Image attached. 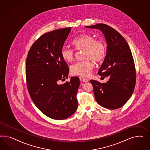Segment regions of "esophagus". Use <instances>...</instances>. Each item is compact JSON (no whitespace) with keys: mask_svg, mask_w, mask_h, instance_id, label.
I'll use <instances>...</instances> for the list:
<instances>
[{"mask_svg":"<svg viewBox=\"0 0 150 150\" xmlns=\"http://www.w3.org/2000/svg\"><path fill=\"white\" fill-rule=\"evenodd\" d=\"M80 80L81 81H82L83 82H88V81H89L88 79L82 77H80Z\"/></svg>","mask_w":150,"mask_h":150,"instance_id":"esophagus-1","label":"esophagus"}]
</instances>
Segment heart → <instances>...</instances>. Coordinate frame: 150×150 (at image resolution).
Segmentation results:
<instances>
[{
  "label": "heart",
  "mask_w": 150,
  "mask_h": 150,
  "mask_svg": "<svg viewBox=\"0 0 150 150\" xmlns=\"http://www.w3.org/2000/svg\"><path fill=\"white\" fill-rule=\"evenodd\" d=\"M72 45L76 50H83V57L85 60L77 62L70 67L73 75L87 77L93 70L95 62H100L104 59L107 54V48L102 40H96L95 37L88 33H82L75 38ZM61 57L65 62H71L74 58V50L67 47H63L60 50Z\"/></svg>",
  "instance_id": "1"
}]
</instances>
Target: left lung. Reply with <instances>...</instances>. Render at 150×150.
<instances>
[{
    "label": "left lung",
    "instance_id": "left-lung-1",
    "mask_svg": "<svg viewBox=\"0 0 150 150\" xmlns=\"http://www.w3.org/2000/svg\"><path fill=\"white\" fill-rule=\"evenodd\" d=\"M87 28L99 29L105 35L107 51L98 74L109 76L105 83L91 80L97 102L107 109L122 107L129 100L136 83V70L127 42L113 28L98 23Z\"/></svg>",
    "mask_w": 150,
    "mask_h": 150
}]
</instances>
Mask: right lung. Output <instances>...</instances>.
Here are the masks:
<instances>
[{"instance_id":"obj_1","label":"right lung","mask_w":150,"mask_h":150,"mask_svg":"<svg viewBox=\"0 0 150 150\" xmlns=\"http://www.w3.org/2000/svg\"><path fill=\"white\" fill-rule=\"evenodd\" d=\"M71 29L42 35L33 43L26 62V85L32 101L46 116L55 120L69 118L77 108L79 77H71L70 81L60 84L68 78V66L60 50Z\"/></svg>"}]
</instances>
